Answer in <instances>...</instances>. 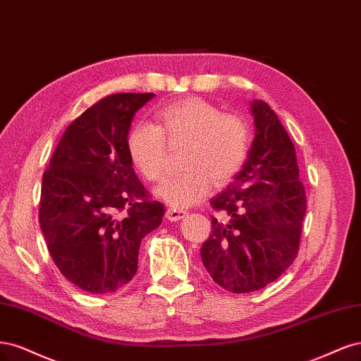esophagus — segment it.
I'll return each mask as SVG.
<instances>
[{
    "mask_svg": "<svg viewBox=\"0 0 361 361\" xmlns=\"http://www.w3.org/2000/svg\"><path fill=\"white\" fill-rule=\"evenodd\" d=\"M188 212L183 210V208H177V207H171L166 210V219L171 220V222H177V220L183 219Z\"/></svg>",
    "mask_w": 361,
    "mask_h": 361,
    "instance_id": "34e87169",
    "label": "esophagus"
}]
</instances>
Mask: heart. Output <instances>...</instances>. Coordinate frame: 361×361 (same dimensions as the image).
Wrapping results in <instances>:
<instances>
[{"mask_svg":"<svg viewBox=\"0 0 361 361\" xmlns=\"http://www.w3.org/2000/svg\"><path fill=\"white\" fill-rule=\"evenodd\" d=\"M156 126L136 123L126 139L127 154L135 169L148 181L165 173V139L184 144L180 172L157 188L161 200L188 207L205 196L213 185H224L241 171L249 156L250 127L237 114H224L214 104L188 97L161 106Z\"/></svg>","mask_w":361,"mask_h":361,"instance_id":"heart-1","label":"heart"}]
</instances>
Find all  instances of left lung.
Instances as JSON below:
<instances>
[{"mask_svg":"<svg viewBox=\"0 0 361 361\" xmlns=\"http://www.w3.org/2000/svg\"><path fill=\"white\" fill-rule=\"evenodd\" d=\"M255 139L234 181L210 201L212 234L201 247L213 281L234 294L274 282L294 262L306 216L294 144L262 100L250 104Z\"/></svg>","mask_w":361,"mask_h":361,"instance_id":"8db88e82","label":"left lung"}]
</instances>
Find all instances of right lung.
<instances>
[{
    "label": "right lung",
    "mask_w": 361,
    "mask_h": 361,
    "mask_svg": "<svg viewBox=\"0 0 361 361\" xmlns=\"http://www.w3.org/2000/svg\"><path fill=\"white\" fill-rule=\"evenodd\" d=\"M153 92L103 97L67 127L43 173L39 224L61 274L91 294H112L137 270L142 238L165 207L149 197L127 154L135 112Z\"/></svg>",
    "instance_id": "right-lung-1"
}]
</instances>
